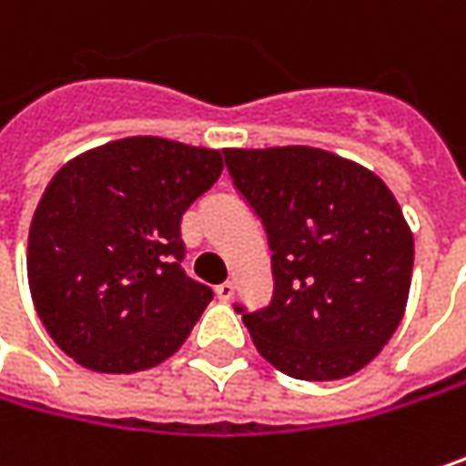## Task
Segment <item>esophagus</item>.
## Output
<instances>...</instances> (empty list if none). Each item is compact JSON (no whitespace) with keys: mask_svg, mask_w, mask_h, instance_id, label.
<instances>
[{"mask_svg":"<svg viewBox=\"0 0 466 466\" xmlns=\"http://www.w3.org/2000/svg\"><path fill=\"white\" fill-rule=\"evenodd\" d=\"M216 296H218L221 301H232V299H234V282H221V285H216Z\"/></svg>","mask_w":466,"mask_h":466,"instance_id":"esophagus-1","label":"esophagus"}]
</instances>
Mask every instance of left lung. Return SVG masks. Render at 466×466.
<instances>
[{"mask_svg": "<svg viewBox=\"0 0 466 466\" xmlns=\"http://www.w3.org/2000/svg\"><path fill=\"white\" fill-rule=\"evenodd\" d=\"M224 159L272 250L269 307L234 304L256 350L304 381L358 373L398 330L410 290L413 234L395 194L322 148H224Z\"/></svg>", "mask_w": 466, "mask_h": 466, "instance_id": "8db88e82", "label": "left lung"}]
</instances>
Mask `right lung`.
<instances>
[{"label":"right lung","mask_w":466,"mask_h":466,"mask_svg":"<svg viewBox=\"0 0 466 466\" xmlns=\"http://www.w3.org/2000/svg\"><path fill=\"white\" fill-rule=\"evenodd\" d=\"M224 170L216 148L136 136L66 162L28 229L36 315L68 358L138 373L187 341L213 290L181 269V216Z\"/></svg>","instance_id":"add662e5"}]
</instances>
